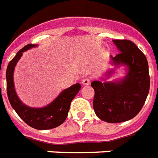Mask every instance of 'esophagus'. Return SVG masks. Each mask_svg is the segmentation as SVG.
<instances>
[{"label":"esophagus","mask_w":158,"mask_h":158,"mask_svg":"<svg viewBox=\"0 0 158 158\" xmlns=\"http://www.w3.org/2000/svg\"><path fill=\"white\" fill-rule=\"evenodd\" d=\"M90 82H91V80H90V78H85V79H83L81 81L82 85H89L90 84Z\"/></svg>","instance_id":"34e87169"}]
</instances>
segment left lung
<instances>
[{"instance_id": "8db88e82", "label": "left lung", "mask_w": 158, "mask_h": 158, "mask_svg": "<svg viewBox=\"0 0 158 158\" xmlns=\"http://www.w3.org/2000/svg\"><path fill=\"white\" fill-rule=\"evenodd\" d=\"M113 42L120 53L114 57L110 56L111 64L115 68L125 66L126 75L113 81H104L101 78L91 83L94 89L95 114L102 120L111 123L134 118L143 107L150 86L148 61L144 53L130 40ZM114 72V69L108 70L106 77Z\"/></svg>"}]
</instances>
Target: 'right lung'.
<instances>
[{
	"instance_id": "right-lung-1",
	"label": "right lung",
	"mask_w": 158,
	"mask_h": 158,
	"mask_svg": "<svg viewBox=\"0 0 158 158\" xmlns=\"http://www.w3.org/2000/svg\"><path fill=\"white\" fill-rule=\"evenodd\" d=\"M38 44H28L22 48L12 59L6 69L8 98L17 114L30 127L38 130H48L55 128L64 123L68 116L70 104L81 89V84L77 83L65 89L51 103L41 108L28 106L19 99L17 95L14 83V72L18 61L23 52Z\"/></svg>"
}]
</instances>
